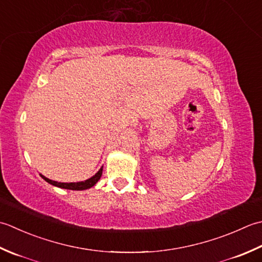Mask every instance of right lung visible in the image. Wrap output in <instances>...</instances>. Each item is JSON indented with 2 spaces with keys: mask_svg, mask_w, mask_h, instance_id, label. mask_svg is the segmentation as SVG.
<instances>
[{
  "mask_svg": "<svg viewBox=\"0 0 262 262\" xmlns=\"http://www.w3.org/2000/svg\"><path fill=\"white\" fill-rule=\"evenodd\" d=\"M101 174H103V167H101L98 172L93 176V178L83 181V182H77V183H61V182H56V181H52L50 179H47L44 175H40V176L46 181V182H49L52 185L58 186V188H62V189L79 191V190H86V189L92 188V186H94L96 183L98 182V180L100 179Z\"/></svg>",
  "mask_w": 262,
  "mask_h": 262,
  "instance_id": "add662e5",
  "label": "right lung"
}]
</instances>
